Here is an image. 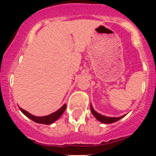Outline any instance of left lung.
<instances>
[{
  "label": "left lung",
  "instance_id": "left-lung-1",
  "mask_svg": "<svg viewBox=\"0 0 156 156\" xmlns=\"http://www.w3.org/2000/svg\"><path fill=\"white\" fill-rule=\"evenodd\" d=\"M90 110H91L92 114L94 115V116L96 118L98 121H100L101 122H103V123H112V122H115L116 121L119 120L120 119H122V117H124L125 115H122L120 117H108V116H105V115H101V114L98 113L94 109L92 105H90Z\"/></svg>",
  "mask_w": 156,
  "mask_h": 156
}]
</instances>
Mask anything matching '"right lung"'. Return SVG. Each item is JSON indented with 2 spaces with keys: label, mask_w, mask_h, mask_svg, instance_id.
Wrapping results in <instances>:
<instances>
[{
  "label": "right lung",
  "mask_w": 156,
  "mask_h": 156,
  "mask_svg": "<svg viewBox=\"0 0 156 156\" xmlns=\"http://www.w3.org/2000/svg\"><path fill=\"white\" fill-rule=\"evenodd\" d=\"M66 105L64 104L58 110H57V111L53 112V113L50 114V115H44V116H36V115H32L30 112H28L27 111H26V110L23 109V108L19 107L20 111H21L26 116L30 118L31 120L34 121V122H37V123H41V124L46 125L51 124L54 122H55L57 119H58L59 118H60V116L63 114V112H64V111L66 110Z\"/></svg>",
  "instance_id": "1"
}]
</instances>
